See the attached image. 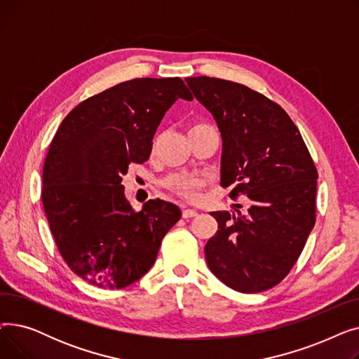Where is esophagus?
<instances>
[{
    "instance_id": "34e87169",
    "label": "esophagus",
    "mask_w": 359,
    "mask_h": 359,
    "mask_svg": "<svg viewBox=\"0 0 359 359\" xmlns=\"http://www.w3.org/2000/svg\"><path fill=\"white\" fill-rule=\"evenodd\" d=\"M196 215H198V212H196L195 210H183V211H182V217H183L184 219L194 218V217H196Z\"/></svg>"
}]
</instances>
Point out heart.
<instances>
[{"instance_id":"1","label":"heart","mask_w":359,"mask_h":359,"mask_svg":"<svg viewBox=\"0 0 359 359\" xmlns=\"http://www.w3.org/2000/svg\"><path fill=\"white\" fill-rule=\"evenodd\" d=\"M211 128L214 126L210 123H196L189 128V134L191 132ZM208 177L196 173H173L164 180V186L170 192L189 202H198L202 196V191L208 186Z\"/></svg>"}]
</instances>
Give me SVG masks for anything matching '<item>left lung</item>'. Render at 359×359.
Masks as SVG:
<instances>
[{
	"label": "left lung",
	"mask_w": 359,
	"mask_h": 359,
	"mask_svg": "<svg viewBox=\"0 0 359 359\" xmlns=\"http://www.w3.org/2000/svg\"><path fill=\"white\" fill-rule=\"evenodd\" d=\"M184 81L221 130V184L233 186L231 199L250 201L246 214L211 212L218 230L205 246L206 263L238 292L266 291L290 273L314 227L317 168L278 103L229 80Z\"/></svg>",
	"instance_id": "obj_1"
}]
</instances>
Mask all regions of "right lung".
Returning a JSON list of instances; mask_svg holds the SVG:
<instances>
[{"mask_svg":"<svg viewBox=\"0 0 359 359\" xmlns=\"http://www.w3.org/2000/svg\"><path fill=\"white\" fill-rule=\"evenodd\" d=\"M177 99L194 100L179 77L121 83L75 106L49 145L43 210L68 268L91 285L134 284L182 217L158 198L135 211L121 184L129 164L148 160L164 113Z\"/></svg>","mask_w":359,"mask_h":359,"instance_id":"add662e5","label":"right lung"}]
</instances>
